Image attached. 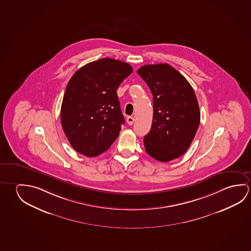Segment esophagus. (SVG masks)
<instances>
[{"label": "esophagus", "mask_w": 251, "mask_h": 251, "mask_svg": "<svg viewBox=\"0 0 251 251\" xmlns=\"http://www.w3.org/2000/svg\"><path fill=\"white\" fill-rule=\"evenodd\" d=\"M135 122V118L133 116H127V123L128 125H132Z\"/></svg>", "instance_id": "obj_1"}]
</instances>
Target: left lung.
Returning a JSON list of instances; mask_svg holds the SVG:
<instances>
[{
	"instance_id": "obj_1",
	"label": "left lung",
	"mask_w": 251,
	"mask_h": 251,
	"mask_svg": "<svg viewBox=\"0 0 251 251\" xmlns=\"http://www.w3.org/2000/svg\"><path fill=\"white\" fill-rule=\"evenodd\" d=\"M137 74L153 95V120L144 136L145 151L160 162L185 153L201 121L197 98L186 78L168 64L145 65Z\"/></svg>"
}]
</instances>
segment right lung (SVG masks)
I'll list each match as a JSON object with an SVG mask.
<instances>
[{
    "mask_svg": "<svg viewBox=\"0 0 251 251\" xmlns=\"http://www.w3.org/2000/svg\"><path fill=\"white\" fill-rule=\"evenodd\" d=\"M133 72L114 58H100L78 69L66 86L61 125L72 147L94 157L107 151L125 123L116 90Z\"/></svg>",
    "mask_w": 251,
    "mask_h": 251,
    "instance_id": "right-lung-1",
    "label": "right lung"
}]
</instances>
